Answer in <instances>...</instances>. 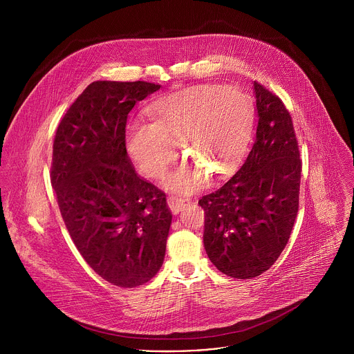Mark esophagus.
<instances>
[{"label": "esophagus", "mask_w": 354, "mask_h": 354, "mask_svg": "<svg viewBox=\"0 0 354 354\" xmlns=\"http://www.w3.org/2000/svg\"><path fill=\"white\" fill-rule=\"evenodd\" d=\"M189 201L190 200L186 197H180L175 194L168 196V206L174 214H178L179 212H182V209H185V206L189 203Z\"/></svg>", "instance_id": "esophagus-1"}]
</instances>
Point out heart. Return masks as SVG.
Segmentation results:
<instances>
[{
    "mask_svg": "<svg viewBox=\"0 0 354 354\" xmlns=\"http://www.w3.org/2000/svg\"><path fill=\"white\" fill-rule=\"evenodd\" d=\"M149 123L134 122L129 129V151L147 178H162L176 158L182 140L183 156L194 165L172 175L171 187L189 192L210 179L227 175L246 148L254 106L250 97L230 85H197L158 99L148 109Z\"/></svg>",
    "mask_w": 354,
    "mask_h": 354,
    "instance_id": "obj_1",
    "label": "heart"
}]
</instances>
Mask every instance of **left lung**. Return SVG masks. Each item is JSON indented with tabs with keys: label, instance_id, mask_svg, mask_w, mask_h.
Returning <instances> with one entry per match:
<instances>
[{
	"label": "left lung",
	"instance_id": "1",
	"mask_svg": "<svg viewBox=\"0 0 354 354\" xmlns=\"http://www.w3.org/2000/svg\"><path fill=\"white\" fill-rule=\"evenodd\" d=\"M254 89L255 142L236 174L198 200L206 213L207 257L234 279L257 277L277 261L299 203L302 164L291 116L266 86L255 81Z\"/></svg>",
	"mask_w": 354,
	"mask_h": 354
}]
</instances>
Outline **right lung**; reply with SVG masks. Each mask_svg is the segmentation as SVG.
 <instances>
[{
	"instance_id": "obj_1",
	"label": "right lung",
	"mask_w": 354,
	"mask_h": 354,
	"mask_svg": "<svg viewBox=\"0 0 354 354\" xmlns=\"http://www.w3.org/2000/svg\"><path fill=\"white\" fill-rule=\"evenodd\" d=\"M161 85L89 84L59 123L52 186L85 262L106 281L131 288L161 269L172 213L165 193L137 175L126 149L136 102Z\"/></svg>"
}]
</instances>
